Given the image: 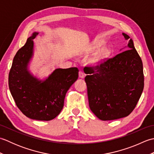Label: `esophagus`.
Wrapping results in <instances>:
<instances>
[{"mask_svg": "<svg viewBox=\"0 0 154 154\" xmlns=\"http://www.w3.org/2000/svg\"><path fill=\"white\" fill-rule=\"evenodd\" d=\"M85 74L82 71H79V77L80 78H81V79H83V78L85 77Z\"/></svg>", "mask_w": 154, "mask_h": 154, "instance_id": "esophagus-1", "label": "esophagus"}]
</instances>
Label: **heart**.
<instances>
[{
    "instance_id": "obj_1",
    "label": "heart",
    "mask_w": 154,
    "mask_h": 154,
    "mask_svg": "<svg viewBox=\"0 0 154 154\" xmlns=\"http://www.w3.org/2000/svg\"><path fill=\"white\" fill-rule=\"evenodd\" d=\"M106 44L105 41L104 40H99V41H97L94 42V43L92 44L90 49V53L91 54L96 53L97 51L99 50V51L94 55V57L92 59V63L93 64L98 65L100 64V63H102L103 61H104L109 56V55L111 54V52H112V50L110 47L109 46H105L102 48L104 46V44ZM102 49H101V48ZM101 50H100V49Z\"/></svg>"
}]
</instances>
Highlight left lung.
I'll list each match as a JSON object with an SVG mask.
<instances>
[{
  "label": "left lung",
  "mask_w": 154,
  "mask_h": 154,
  "mask_svg": "<svg viewBox=\"0 0 154 154\" xmlns=\"http://www.w3.org/2000/svg\"><path fill=\"white\" fill-rule=\"evenodd\" d=\"M126 40L130 37L122 33ZM128 50L96 66H86L85 78L91 111L102 120L128 116L135 109L144 86L143 64L132 39Z\"/></svg>",
  "instance_id": "left-lung-1"
}]
</instances>
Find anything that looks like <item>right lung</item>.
<instances>
[{
	"mask_svg": "<svg viewBox=\"0 0 154 154\" xmlns=\"http://www.w3.org/2000/svg\"><path fill=\"white\" fill-rule=\"evenodd\" d=\"M34 32L17 51L8 75V86L16 106L26 116L37 120L55 119L63 107L67 91L78 79L77 67L56 69L44 81L30 73L28 65L33 55Z\"/></svg>",
	"mask_w": 154,
	"mask_h": 154,
	"instance_id": "obj_1",
	"label": "right lung"
}]
</instances>
